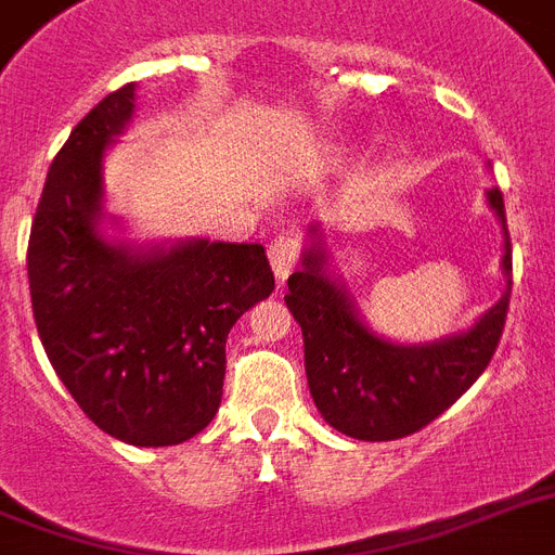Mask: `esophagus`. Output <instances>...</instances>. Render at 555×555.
I'll use <instances>...</instances> for the list:
<instances>
[{
	"label": "esophagus",
	"mask_w": 555,
	"mask_h": 555,
	"mask_svg": "<svg viewBox=\"0 0 555 555\" xmlns=\"http://www.w3.org/2000/svg\"><path fill=\"white\" fill-rule=\"evenodd\" d=\"M299 250H302L299 235L291 233L276 235V238L268 244V259L273 273H276V282H285V279L291 276V270L296 268V259H299Z\"/></svg>",
	"instance_id": "34e87169"
}]
</instances>
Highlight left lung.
Instances as JSON below:
<instances>
[{"label":"left lung","mask_w":555,"mask_h":555,"mask_svg":"<svg viewBox=\"0 0 555 555\" xmlns=\"http://www.w3.org/2000/svg\"><path fill=\"white\" fill-rule=\"evenodd\" d=\"M504 227L507 294L461 337L435 346H391L374 337L357 317L346 291L325 273V253L313 244L302 270L287 279V311L305 339V371L320 414L328 426L357 440H395L429 426L490 365L507 322L513 291L504 195L487 192Z\"/></svg>","instance_id":"left-lung-1"}]
</instances>
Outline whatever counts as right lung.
I'll return each mask as SVG.
<instances>
[{"instance_id": "obj_1", "label": "right lung", "mask_w": 555, "mask_h": 555, "mask_svg": "<svg viewBox=\"0 0 555 555\" xmlns=\"http://www.w3.org/2000/svg\"><path fill=\"white\" fill-rule=\"evenodd\" d=\"M132 108L126 82L56 152L30 224V305L56 377L98 429L176 447L216 417L227 334L276 282L261 244L186 242L141 256L100 238V164Z\"/></svg>"}]
</instances>
